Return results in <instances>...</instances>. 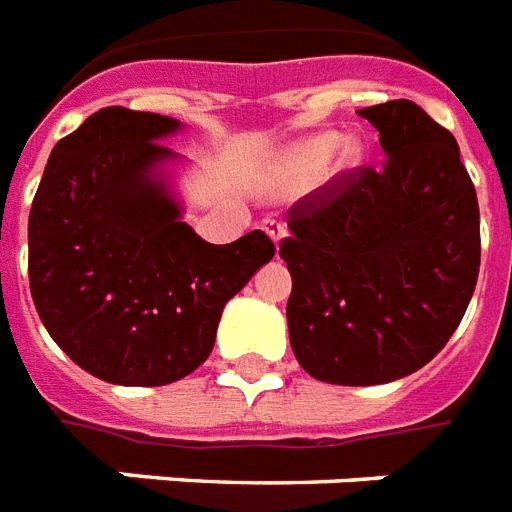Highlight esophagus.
Masks as SVG:
<instances>
[{
  "label": "esophagus",
  "mask_w": 512,
  "mask_h": 512,
  "mask_svg": "<svg viewBox=\"0 0 512 512\" xmlns=\"http://www.w3.org/2000/svg\"><path fill=\"white\" fill-rule=\"evenodd\" d=\"M264 232H267V235L272 237V243H275L277 248H280V243H282V240H285V235H288V230H285V224L277 222V219H267V222H264Z\"/></svg>",
  "instance_id": "esophagus-1"
}]
</instances>
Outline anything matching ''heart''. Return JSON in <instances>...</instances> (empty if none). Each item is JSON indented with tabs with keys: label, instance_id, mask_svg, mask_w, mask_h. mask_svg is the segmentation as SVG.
Segmentation results:
<instances>
[{
	"label": "heart",
	"instance_id": "heart-1",
	"mask_svg": "<svg viewBox=\"0 0 512 512\" xmlns=\"http://www.w3.org/2000/svg\"><path fill=\"white\" fill-rule=\"evenodd\" d=\"M338 142H341L338 134H320V137L304 142L293 153V158H290V169L296 171V174H309V171L320 169L322 163L333 155ZM359 163H362V147H359L357 140H346L341 145V150H338V169L351 171L357 169Z\"/></svg>",
	"mask_w": 512,
	"mask_h": 512
}]
</instances>
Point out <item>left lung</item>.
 Returning a JSON list of instances; mask_svg holds the SVG:
<instances>
[{
  "label": "left lung",
  "instance_id": "1",
  "mask_svg": "<svg viewBox=\"0 0 512 512\" xmlns=\"http://www.w3.org/2000/svg\"><path fill=\"white\" fill-rule=\"evenodd\" d=\"M383 169L343 174L288 211V333L298 365L335 386H378L452 338L481 264L476 187L455 137L410 100L357 110Z\"/></svg>",
  "mask_w": 512,
  "mask_h": 512
}]
</instances>
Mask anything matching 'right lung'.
Returning a JSON list of instances; mask_svg holds the SVG:
<instances>
[{"label": "right lung", "mask_w": 512, "mask_h": 512, "mask_svg": "<svg viewBox=\"0 0 512 512\" xmlns=\"http://www.w3.org/2000/svg\"><path fill=\"white\" fill-rule=\"evenodd\" d=\"M185 124L102 108L49 153L28 216V277L52 341L94 378L166 386L198 370L227 301L275 256L261 230L206 243L177 187Z\"/></svg>", "instance_id": "1"}]
</instances>
